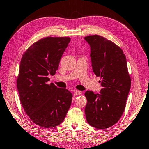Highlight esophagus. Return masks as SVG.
Returning <instances> with one entry per match:
<instances>
[{
	"label": "esophagus",
	"mask_w": 149,
	"mask_h": 149,
	"mask_svg": "<svg viewBox=\"0 0 149 149\" xmlns=\"http://www.w3.org/2000/svg\"><path fill=\"white\" fill-rule=\"evenodd\" d=\"M81 91H75L74 93V96H76V95H81Z\"/></svg>",
	"instance_id": "1"
}]
</instances>
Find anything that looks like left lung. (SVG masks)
Wrapping results in <instances>:
<instances>
[{"label": "left lung", "mask_w": 149, "mask_h": 149, "mask_svg": "<svg viewBox=\"0 0 149 149\" xmlns=\"http://www.w3.org/2000/svg\"><path fill=\"white\" fill-rule=\"evenodd\" d=\"M91 49L93 72L101 77L100 93L87 91L86 120L96 129H105L119 121L131 88L125 55L120 47L99 35L85 37Z\"/></svg>", "instance_id": "obj_1"}]
</instances>
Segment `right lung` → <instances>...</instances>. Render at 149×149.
Masks as SVG:
<instances>
[{
	"label": "right lung",
	"mask_w": 149,
	"mask_h": 149,
	"mask_svg": "<svg viewBox=\"0 0 149 149\" xmlns=\"http://www.w3.org/2000/svg\"><path fill=\"white\" fill-rule=\"evenodd\" d=\"M69 37H46L28 48L20 61L17 89L21 104L32 121L44 128L58 126L70 107L72 93L47 84L58 70Z\"/></svg>",
	"instance_id": "obj_1"
}]
</instances>
